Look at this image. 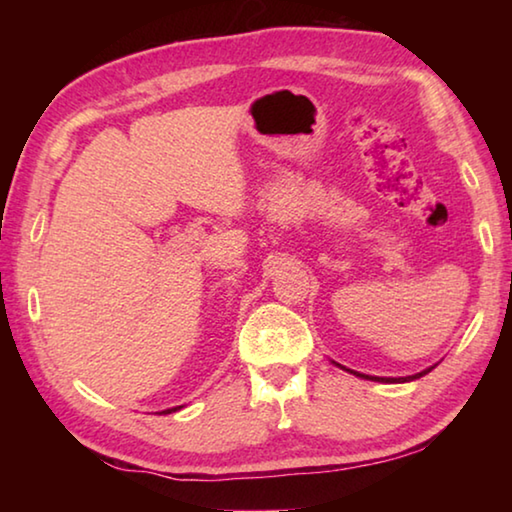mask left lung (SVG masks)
I'll return each instance as SVG.
<instances>
[{"instance_id":"obj_1","label":"left lung","mask_w":512,"mask_h":512,"mask_svg":"<svg viewBox=\"0 0 512 512\" xmlns=\"http://www.w3.org/2000/svg\"><path fill=\"white\" fill-rule=\"evenodd\" d=\"M332 363H334V366H339L341 370H348L350 375H357V377H361V379H368V381H381V384H406V381H413V379H420V377H424V375H427V372H431L433 368L438 366V363H433V366L424 368L422 372H415V375H409V377H375V375H363V372H357V370L345 368V366H341V363H336V361H332Z\"/></svg>"}]
</instances>
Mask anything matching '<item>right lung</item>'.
Wrapping results in <instances>:
<instances>
[{"label": "right lung", "mask_w": 512, "mask_h": 512, "mask_svg": "<svg viewBox=\"0 0 512 512\" xmlns=\"http://www.w3.org/2000/svg\"><path fill=\"white\" fill-rule=\"evenodd\" d=\"M180 409H183V406H173V409H164V411H162V415H167V413H176V411H180Z\"/></svg>", "instance_id": "add662e5"}]
</instances>
